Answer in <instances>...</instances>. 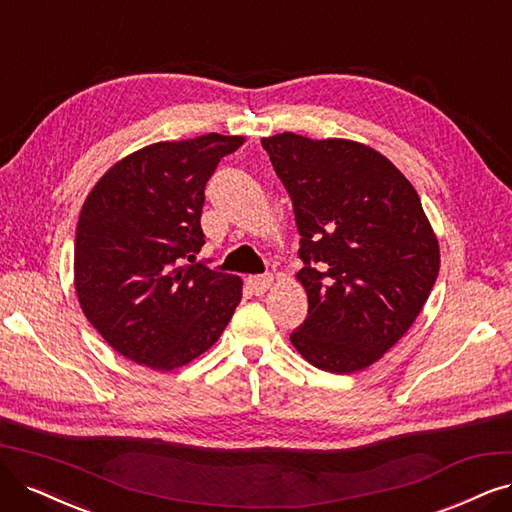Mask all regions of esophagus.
Listing matches in <instances>:
<instances>
[{"instance_id":"1","label":"esophagus","mask_w":512,"mask_h":512,"mask_svg":"<svg viewBox=\"0 0 512 512\" xmlns=\"http://www.w3.org/2000/svg\"><path fill=\"white\" fill-rule=\"evenodd\" d=\"M274 282V276L272 274H261V276H249L246 278V287H249V291L253 295H263Z\"/></svg>"}]
</instances>
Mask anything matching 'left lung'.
Returning <instances> with one entry per match:
<instances>
[{
    "mask_svg": "<svg viewBox=\"0 0 512 512\" xmlns=\"http://www.w3.org/2000/svg\"><path fill=\"white\" fill-rule=\"evenodd\" d=\"M261 145L301 236L308 318L291 344L323 371H361L409 331L439 276V240L420 196L363 143L282 132Z\"/></svg>",
    "mask_w": 512,
    "mask_h": 512,
    "instance_id": "8db88e82",
    "label": "left lung"
}]
</instances>
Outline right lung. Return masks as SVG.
<instances>
[{"mask_svg": "<svg viewBox=\"0 0 512 512\" xmlns=\"http://www.w3.org/2000/svg\"><path fill=\"white\" fill-rule=\"evenodd\" d=\"M242 143L208 132L147 145L88 194L75 234V293L90 325L132 363L156 371L192 363L240 304L238 276L194 259L206 181Z\"/></svg>", "mask_w": 512, "mask_h": 512, "instance_id": "1", "label": "right lung"}]
</instances>
